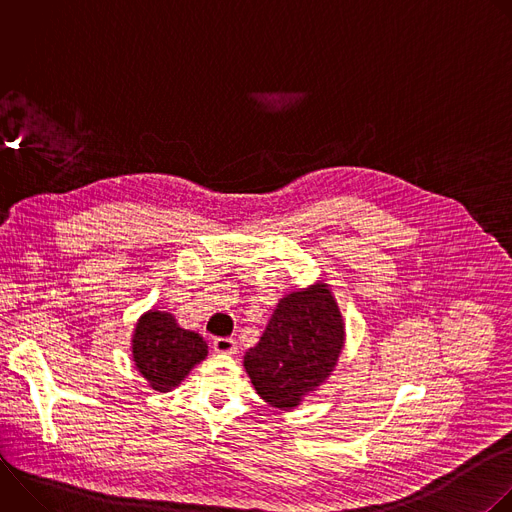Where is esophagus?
<instances>
[{"label":"esophagus","instance_id":"1","mask_svg":"<svg viewBox=\"0 0 512 512\" xmlns=\"http://www.w3.org/2000/svg\"><path fill=\"white\" fill-rule=\"evenodd\" d=\"M212 348L218 354H235L237 352V342L233 338H214Z\"/></svg>","mask_w":512,"mask_h":512}]
</instances>
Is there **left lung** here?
I'll use <instances>...</instances> for the list:
<instances>
[{
  "label": "left lung",
  "mask_w": 512,
  "mask_h": 512,
  "mask_svg": "<svg viewBox=\"0 0 512 512\" xmlns=\"http://www.w3.org/2000/svg\"><path fill=\"white\" fill-rule=\"evenodd\" d=\"M346 326L330 283L289 291L277 304L243 367L257 395L281 411L296 409L334 373Z\"/></svg>",
  "instance_id": "1"
}]
</instances>
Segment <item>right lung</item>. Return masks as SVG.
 <instances>
[{"label":"right lung","instance_id":"1","mask_svg":"<svg viewBox=\"0 0 512 512\" xmlns=\"http://www.w3.org/2000/svg\"><path fill=\"white\" fill-rule=\"evenodd\" d=\"M131 356L148 385L158 393H168L208 356V346L200 334L180 328L174 314L148 310L135 322Z\"/></svg>","mask_w":512,"mask_h":512}]
</instances>
